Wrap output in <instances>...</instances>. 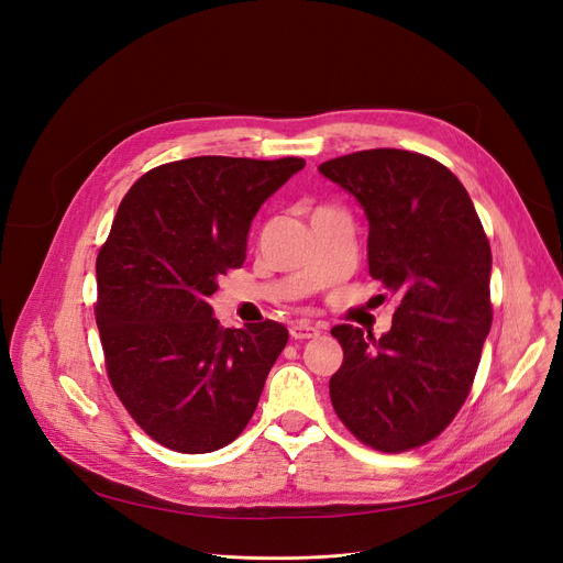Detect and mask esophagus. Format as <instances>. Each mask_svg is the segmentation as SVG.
Returning a JSON list of instances; mask_svg holds the SVG:
<instances>
[{
  "label": "esophagus",
  "mask_w": 563,
  "mask_h": 563,
  "mask_svg": "<svg viewBox=\"0 0 563 563\" xmlns=\"http://www.w3.org/2000/svg\"><path fill=\"white\" fill-rule=\"evenodd\" d=\"M321 334V325H313V323H307V321H298L290 325V336L294 340H313V336Z\"/></svg>",
  "instance_id": "esophagus-1"
}]
</instances>
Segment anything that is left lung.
I'll list each match as a JSON object with an SVG mask.
<instances>
[{
	"label": "left lung",
	"instance_id": "8db88e82",
	"mask_svg": "<svg viewBox=\"0 0 563 563\" xmlns=\"http://www.w3.org/2000/svg\"><path fill=\"white\" fill-rule=\"evenodd\" d=\"M369 223V275L399 296L378 336L334 325L344 363L330 399L376 451L401 453L441 434L464 404L492 325V252L460 179L424 154L365 150L319 166Z\"/></svg>",
	"mask_w": 563,
	"mask_h": 563
}]
</instances>
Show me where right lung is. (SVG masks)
I'll return each mask as SVG.
<instances>
[{
    "instance_id": "add662e5",
    "label": "right lung",
    "mask_w": 563,
    "mask_h": 563,
    "mask_svg": "<svg viewBox=\"0 0 563 563\" xmlns=\"http://www.w3.org/2000/svg\"><path fill=\"white\" fill-rule=\"evenodd\" d=\"M302 168L296 156H194L152 168L120 203L97 258L106 369L131 418L170 451H219L256 411L288 330L221 328L208 298L244 263L261 206Z\"/></svg>"
}]
</instances>
